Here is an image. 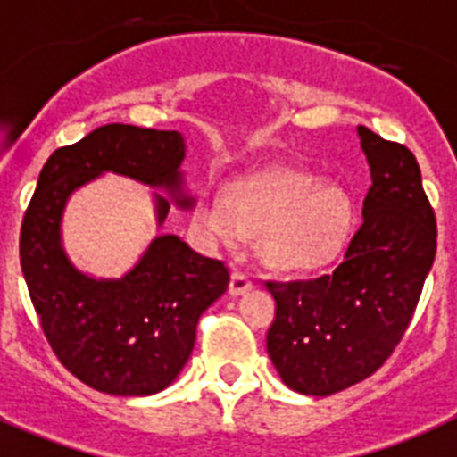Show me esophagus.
Returning a JSON list of instances; mask_svg holds the SVG:
<instances>
[{
    "mask_svg": "<svg viewBox=\"0 0 457 457\" xmlns=\"http://www.w3.org/2000/svg\"><path fill=\"white\" fill-rule=\"evenodd\" d=\"M251 286H253V281H251V276H248L246 271H241V270L232 271V278H229V295L246 293Z\"/></svg>",
    "mask_w": 457,
    "mask_h": 457,
    "instance_id": "obj_1",
    "label": "esophagus"
}]
</instances>
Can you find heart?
I'll use <instances>...</instances> for the list:
<instances>
[{
  "label": "heart",
  "mask_w": 457,
  "mask_h": 457,
  "mask_svg": "<svg viewBox=\"0 0 457 457\" xmlns=\"http://www.w3.org/2000/svg\"><path fill=\"white\" fill-rule=\"evenodd\" d=\"M195 220L209 239L225 244L264 235L262 253L274 267L313 270L344 246L353 206L344 190L318 176L276 171L239 183L232 195L209 190Z\"/></svg>",
  "instance_id": "heart-1"
}]
</instances>
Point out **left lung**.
<instances>
[{
	"mask_svg": "<svg viewBox=\"0 0 457 457\" xmlns=\"http://www.w3.org/2000/svg\"><path fill=\"white\" fill-rule=\"evenodd\" d=\"M371 170L362 220L332 274L267 281L276 316L267 353L287 388L346 390L393 355L435 262V209L404 144L358 128Z\"/></svg>",
	"mask_w": 457,
	"mask_h": 457,
	"instance_id": "obj_1",
	"label": "left lung"
}]
</instances>
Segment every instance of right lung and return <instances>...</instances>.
I'll list each match as a JSON object with an SVG mask.
<instances>
[{"instance_id": "right-lung-1", "label": "right lung", "mask_w": 457, "mask_h": 457, "mask_svg": "<svg viewBox=\"0 0 457 457\" xmlns=\"http://www.w3.org/2000/svg\"><path fill=\"white\" fill-rule=\"evenodd\" d=\"M179 132L111 122L57 148L39 174L21 228V267L41 329L57 360L99 393L137 397L167 388L190 358L199 316L228 290L222 260L174 235L157 237L118 281H95L60 246V216L76 187L102 171L179 190ZM181 206L193 199L179 197ZM170 202L157 197V220Z\"/></svg>"}]
</instances>
